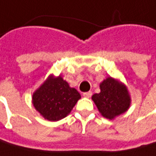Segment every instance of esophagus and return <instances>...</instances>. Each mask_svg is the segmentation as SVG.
<instances>
[{"label":"esophagus","mask_w":156,"mask_h":156,"mask_svg":"<svg viewBox=\"0 0 156 156\" xmlns=\"http://www.w3.org/2000/svg\"><path fill=\"white\" fill-rule=\"evenodd\" d=\"M91 95H92V92L91 91H88V92H84L83 94V96L84 97V98H90L91 97Z\"/></svg>","instance_id":"esophagus-1"}]
</instances>
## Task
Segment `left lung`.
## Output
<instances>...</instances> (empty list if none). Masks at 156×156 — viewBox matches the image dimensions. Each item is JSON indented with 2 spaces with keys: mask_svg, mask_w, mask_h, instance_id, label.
Here are the masks:
<instances>
[{
  "mask_svg": "<svg viewBox=\"0 0 156 156\" xmlns=\"http://www.w3.org/2000/svg\"><path fill=\"white\" fill-rule=\"evenodd\" d=\"M100 92L92 97L94 104L104 117L113 120L129 109L131 98L124 83L111 77L100 83Z\"/></svg>",
  "mask_w": 156,
  "mask_h": 156,
  "instance_id": "8db88e82",
  "label": "left lung"
}]
</instances>
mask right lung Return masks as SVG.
Returning a JSON list of instances; mask_svg holds the SVG:
<instances>
[{
    "label": "right lung",
    "mask_w": 156,
    "mask_h": 156,
    "mask_svg": "<svg viewBox=\"0 0 156 156\" xmlns=\"http://www.w3.org/2000/svg\"><path fill=\"white\" fill-rule=\"evenodd\" d=\"M80 98L79 92L61 75L51 74L33 93L32 103L42 117L57 122L67 116Z\"/></svg>",
    "instance_id": "1"
}]
</instances>
